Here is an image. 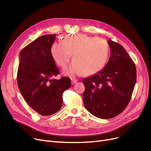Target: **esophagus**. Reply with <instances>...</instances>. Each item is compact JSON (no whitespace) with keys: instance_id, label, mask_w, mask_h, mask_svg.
Returning a JSON list of instances; mask_svg holds the SVG:
<instances>
[{"instance_id":"esophagus-1","label":"esophagus","mask_w":151,"mask_h":151,"mask_svg":"<svg viewBox=\"0 0 151 151\" xmlns=\"http://www.w3.org/2000/svg\"><path fill=\"white\" fill-rule=\"evenodd\" d=\"M71 81H72V83L74 84H75V83H76L77 82V80L76 79H75V78H72L71 79Z\"/></svg>"}]
</instances>
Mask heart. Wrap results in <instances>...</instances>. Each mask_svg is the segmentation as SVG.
<instances>
[{"mask_svg": "<svg viewBox=\"0 0 151 151\" xmlns=\"http://www.w3.org/2000/svg\"><path fill=\"white\" fill-rule=\"evenodd\" d=\"M50 53L57 64L65 68L71 55L74 61L64 70L67 75L94 74L101 70L107 62L109 47L106 41L85 34L68 35L62 42H54Z\"/></svg>", "mask_w": 151, "mask_h": 151, "instance_id": "b5f03b06", "label": "heart"}]
</instances>
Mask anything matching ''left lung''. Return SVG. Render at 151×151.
Returning <instances> with one entry per match:
<instances>
[{
  "label": "left lung",
  "mask_w": 151,
  "mask_h": 151,
  "mask_svg": "<svg viewBox=\"0 0 151 151\" xmlns=\"http://www.w3.org/2000/svg\"><path fill=\"white\" fill-rule=\"evenodd\" d=\"M111 55L103 70L83 80L84 106L99 118L119 115L127 106L136 83L134 62L121 45L108 41Z\"/></svg>",
  "instance_id": "1"
}]
</instances>
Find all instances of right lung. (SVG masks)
Masks as SVG:
<instances>
[{"instance_id": "obj_1", "label": "right lung", "mask_w": 151, "mask_h": 151, "mask_svg": "<svg viewBox=\"0 0 151 151\" xmlns=\"http://www.w3.org/2000/svg\"><path fill=\"white\" fill-rule=\"evenodd\" d=\"M55 35H45L27 45L19 53L17 85L29 106L41 115L49 116L62 106V94L70 79H54L60 72L50 53Z\"/></svg>"}]
</instances>
